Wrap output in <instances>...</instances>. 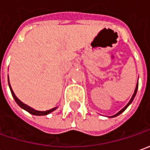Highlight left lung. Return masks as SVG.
Masks as SVG:
<instances>
[{"label": "left lung", "mask_w": 150, "mask_h": 150, "mask_svg": "<svg viewBox=\"0 0 150 150\" xmlns=\"http://www.w3.org/2000/svg\"><path fill=\"white\" fill-rule=\"evenodd\" d=\"M138 85H138V83H137L136 87H135V90H134V95H133V96H132V98H131V99H130V100H129V103H128V104H127V105H126V106H125V107H124V108H123V109H122V110L120 111H119V112L117 113L116 115H115L111 116V118H113V117H115V116H117V115H120L122 112H124V111L125 110H126V109H127V107H128V106H129V105H130V104H131L132 101H133V100H134V97H135V96H136L137 90H138Z\"/></svg>", "instance_id": "obj_1"}]
</instances>
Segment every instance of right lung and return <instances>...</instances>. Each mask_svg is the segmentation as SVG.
Segmentation results:
<instances>
[{
    "mask_svg": "<svg viewBox=\"0 0 150 150\" xmlns=\"http://www.w3.org/2000/svg\"><path fill=\"white\" fill-rule=\"evenodd\" d=\"M8 83H9V86H10V90H11V95L13 96L14 100H16V102L18 104V105L20 107H21L22 109H24L25 110H26L27 112H29L30 114H31V115H48L50 113H51L52 111H54L57 107H54L53 109H51V110H46V111H39V110H34L32 109L31 107H30L27 105H25V104H24L22 103L21 101L19 100L18 98L16 96V95L14 94L13 91H12V89H11V85H10V82H9V77H8Z\"/></svg>",
    "mask_w": 150,
    "mask_h": 150,
    "instance_id": "1",
    "label": "right lung"
}]
</instances>
